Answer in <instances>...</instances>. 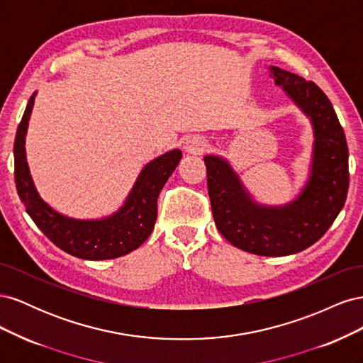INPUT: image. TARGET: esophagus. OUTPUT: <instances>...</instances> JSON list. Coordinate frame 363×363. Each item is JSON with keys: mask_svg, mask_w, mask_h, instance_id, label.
<instances>
[{"mask_svg": "<svg viewBox=\"0 0 363 363\" xmlns=\"http://www.w3.org/2000/svg\"><path fill=\"white\" fill-rule=\"evenodd\" d=\"M207 148H208V142L206 140V138L200 135L188 138L183 144V150L188 152V155H203Z\"/></svg>", "mask_w": 363, "mask_h": 363, "instance_id": "obj_1", "label": "esophagus"}]
</instances>
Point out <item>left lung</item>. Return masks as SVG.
Wrapping results in <instances>:
<instances>
[{"label": "left lung", "instance_id": "left-lung-1", "mask_svg": "<svg viewBox=\"0 0 363 363\" xmlns=\"http://www.w3.org/2000/svg\"><path fill=\"white\" fill-rule=\"evenodd\" d=\"M269 75L309 118L313 144L307 179L284 204L259 203L228 159L204 156L215 224L230 244L257 256L280 257L315 244L333 224L347 200L348 147L325 94L303 77L269 67Z\"/></svg>", "mask_w": 363, "mask_h": 363}]
</instances>
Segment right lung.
I'll list each match as a JSON object with an SVG mask.
<instances>
[{"label":"right lung","instance_id":"1","mask_svg":"<svg viewBox=\"0 0 363 363\" xmlns=\"http://www.w3.org/2000/svg\"><path fill=\"white\" fill-rule=\"evenodd\" d=\"M36 94L31 95L26 107L13 147L16 191L26 212L54 245L79 259L107 260L135 251L155 228L159 194L180 163L182 151L175 148L148 162L123 206L112 215L92 219L63 215L42 199L27 162L26 136Z\"/></svg>","mask_w":363,"mask_h":363}]
</instances>
